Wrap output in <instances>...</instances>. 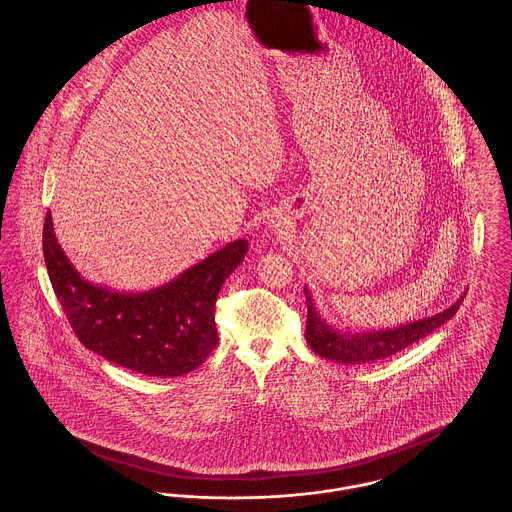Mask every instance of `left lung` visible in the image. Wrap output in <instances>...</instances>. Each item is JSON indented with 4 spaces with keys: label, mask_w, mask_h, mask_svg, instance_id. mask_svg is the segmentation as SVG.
Here are the masks:
<instances>
[{
    "label": "left lung",
    "mask_w": 512,
    "mask_h": 512,
    "mask_svg": "<svg viewBox=\"0 0 512 512\" xmlns=\"http://www.w3.org/2000/svg\"><path fill=\"white\" fill-rule=\"evenodd\" d=\"M307 297V330L305 340L309 347L328 361H336L340 365H366L388 359L399 353L401 349L413 345L426 338L449 318L455 317L457 309L463 305L464 293L445 311L434 317L420 318L401 326H393L386 330H366V332H340L332 328L324 318L318 315L313 297L305 286Z\"/></svg>",
    "instance_id": "obj_1"
}]
</instances>
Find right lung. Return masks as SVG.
Masks as SVG:
<instances>
[{
  "label": "right lung",
  "instance_id": "add662e5",
  "mask_svg": "<svg viewBox=\"0 0 512 512\" xmlns=\"http://www.w3.org/2000/svg\"><path fill=\"white\" fill-rule=\"evenodd\" d=\"M247 240L220 247L149 292H113L88 282L44 222L49 280L80 343L128 370L172 378L203 365L219 343L215 303L224 280L244 261Z\"/></svg>",
  "mask_w": 512,
  "mask_h": 512
}]
</instances>
